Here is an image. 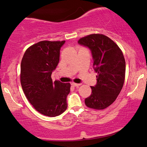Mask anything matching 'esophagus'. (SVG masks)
<instances>
[{"label": "esophagus", "instance_id": "esophagus-1", "mask_svg": "<svg viewBox=\"0 0 147 147\" xmlns=\"http://www.w3.org/2000/svg\"><path fill=\"white\" fill-rule=\"evenodd\" d=\"M71 85L74 87H78L81 85V84H76V83H71Z\"/></svg>", "mask_w": 147, "mask_h": 147}]
</instances>
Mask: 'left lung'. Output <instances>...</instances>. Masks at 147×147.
I'll use <instances>...</instances> for the list:
<instances>
[{
  "mask_svg": "<svg viewBox=\"0 0 147 147\" xmlns=\"http://www.w3.org/2000/svg\"><path fill=\"white\" fill-rule=\"evenodd\" d=\"M78 43L90 50L96 84L85 99L90 108L103 109L110 106L120 93L125 78L126 63L117 45L102 34H91L80 39Z\"/></svg>",
  "mask_w": 147,
  "mask_h": 147,
  "instance_id": "obj_1",
  "label": "left lung"
}]
</instances>
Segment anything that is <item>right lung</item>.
Returning <instances> with one entry per match:
<instances>
[{
	"label": "right lung",
	"mask_w": 147,
	"mask_h": 147,
	"mask_svg": "<svg viewBox=\"0 0 147 147\" xmlns=\"http://www.w3.org/2000/svg\"><path fill=\"white\" fill-rule=\"evenodd\" d=\"M65 42L43 41L33 45L26 51L21 64V83L27 99L38 112L52 117L66 110L70 93V84L53 82L51 78Z\"/></svg>",
	"instance_id": "add662e5"
}]
</instances>
